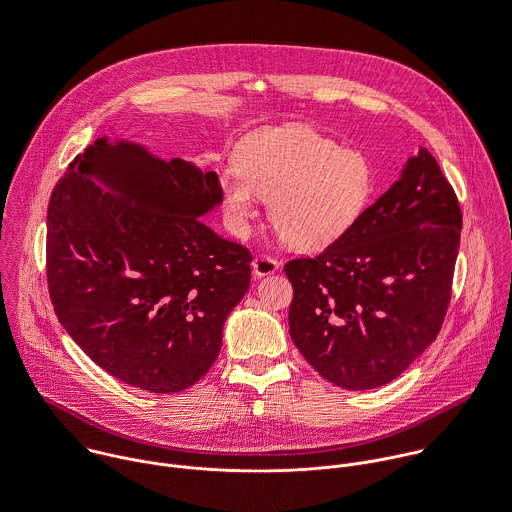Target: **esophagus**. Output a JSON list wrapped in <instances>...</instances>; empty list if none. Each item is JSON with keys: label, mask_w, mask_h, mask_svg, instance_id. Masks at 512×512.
<instances>
[{"label": "esophagus", "mask_w": 512, "mask_h": 512, "mask_svg": "<svg viewBox=\"0 0 512 512\" xmlns=\"http://www.w3.org/2000/svg\"><path fill=\"white\" fill-rule=\"evenodd\" d=\"M278 268H280L278 260H274V258H270V256H264V254L256 256V258L252 260V270H254V274H256V276H268V274H274Z\"/></svg>", "instance_id": "34e87169"}]
</instances>
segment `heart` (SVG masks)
I'll use <instances>...</instances> for the list:
<instances>
[{
	"label": "heart",
	"mask_w": 512,
	"mask_h": 512,
	"mask_svg": "<svg viewBox=\"0 0 512 512\" xmlns=\"http://www.w3.org/2000/svg\"><path fill=\"white\" fill-rule=\"evenodd\" d=\"M236 169L220 176V198L234 232L244 234L270 200V222L296 250H318L360 218L374 192V168L358 148L302 124L264 128L236 148Z\"/></svg>",
	"instance_id": "1"
}]
</instances>
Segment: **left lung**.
<instances>
[{
    "instance_id": "obj_1",
    "label": "left lung",
    "mask_w": 512,
    "mask_h": 512,
    "mask_svg": "<svg viewBox=\"0 0 512 512\" xmlns=\"http://www.w3.org/2000/svg\"><path fill=\"white\" fill-rule=\"evenodd\" d=\"M460 228L456 194L420 148L346 234L290 260V336L312 368L346 390L400 376L440 332Z\"/></svg>"
}]
</instances>
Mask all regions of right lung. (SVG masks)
<instances>
[{
    "instance_id": "add662e5",
    "label": "right lung",
    "mask_w": 512,
    "mask_h": 512,
    "mask_svg": "<svg viewBox=\"0 0 512 512\" xmlns=\"http://www.w3.org/2000/svg\"><path fill=\"white\" fill-rule=\"evenodd\" d=\"M218 204L216 172L106 136L56 184L50 298L66 332L108 374L170 394L196 384L218 358L252 262L248 248L200 220Z\"/></svg>"
}]
</instances>
